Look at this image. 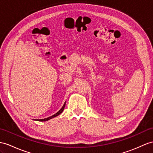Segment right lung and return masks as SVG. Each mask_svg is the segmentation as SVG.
<instances>
[{
	"instance_id": "1",
	"label": "right lung",
	"mask_w": 153,
	"mask_h": 153,
	"mask_svg": "<svg viewBox=\"0 0 153 153\" xmlns=\"http://www.w3.org/2000/svg\"><path fill=\"white\" fill-rule=\"evenodd\" d=\"M65 106V103H64V106H62V108H61L60 110H59L57 113H56L55 114H54L53 115H52V116H51V117H47V118H45V119H42V120H33L39 121H48V120H51V119H53V118H54V117H56V116H58V115H59L60 114H62V111H64V110Z\"/></svg>"
}]
</instances>
